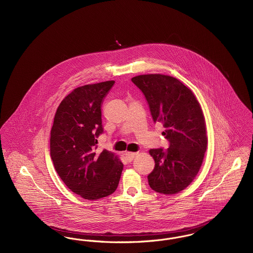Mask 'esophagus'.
<instances>
[{"label":"esophagus","mask_w":253,"mask_h":253,"mask_svg":"<svg viewBox=\"0 0 253 253\" xmlns=\"http://www.w3.org/2000/svg\"><path fill=\"white\" fill-rule=\"evenodd\" d=\"M135 156H136V153H126V154H125L126 160H127L128 162H131V161H132V159L134 158Z\"/></svg>","instance_id":"34e87169"}]
</instances>
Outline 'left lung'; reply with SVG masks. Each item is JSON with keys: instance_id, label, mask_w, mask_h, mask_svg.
I'll use <instances>...</instances> for the list:
<instances>
[{"instance_id": "obj_1", "label": "left lung", "mask_w": 253, "mask_h": 253, "mask_svg": "<svg viewBox=\"0 0 253 253\" xmlns=\"http://www.w3.org/2000/svg\"><path fill=\"white\" fill-rule=\"evenodd\" d=\"M144 95L155 123H163L168 149H151L155 168L148 175L150 187L174 194L188 187L202 165L208 144L202 109L193 92L177 79L149 74L132 78Z\"/></svg>"}]
</instances>
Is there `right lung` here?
Returning a JSON list of instances; mask_svg holds the SVG:
<instances>
[{"mask_svg":"<svg viewBox=\"0 0 253 253\" xmlns=\"http://www.w3.org/2000/svg\"><path fill=\"white\" fill-rule=\"evenodd\" d=\"M114 81L78 87L60 102L50 136V157L60 179L88 200L114 193L123 164L107 150H97L103 133L101 106Z\"/></svg>","mask_w":253,"mask_h":253,"instance_id":"add662e5","label":"right lung"}]
</instances>
